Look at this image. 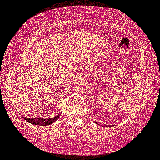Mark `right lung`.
Listing matches in <instances>:
<instances>
[{"instance_id": "obj_1", "label": "right lung", "mask_w": 160, "mask_h": 160, "mask_svg": "<svg viewBox=\"0 0 160 160\" xmlns=\"http://www.w3.org/2000/svg\"><path fill=\"white\" fill-rule=\"evenodd\" d=\"M60 114L57 115L51 118H48V119H42V118H28V117H22L24 119L26 120L27 122L31 123V124L39 125V126H46V125H50L52 123L54 122L56 119L59 117Z\"/></svg>"}]
</instances>
